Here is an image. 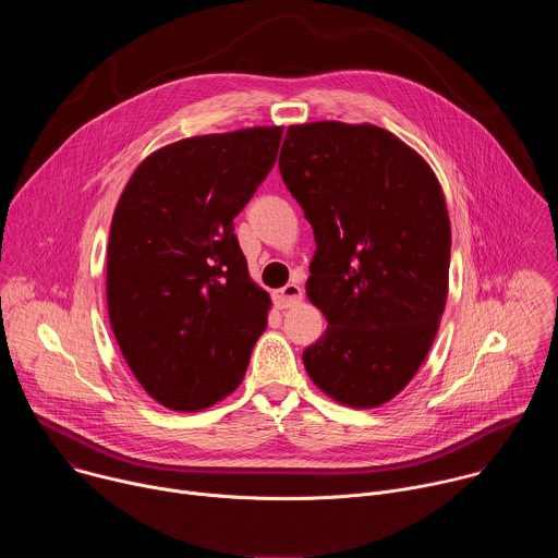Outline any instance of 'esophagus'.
<instances>
[{
  "instance_id": "esophagus-1",
  "label": "esophagus",
  "mask_w": 558,
  "mask_h": 558,
  "mask_svg": "<svg viewBox=\"0 0 558 558\" xmlns=\"http://www.w3.org/2000/svg\"><path fill=\"white\" fill-rule=\"evenodd\" d=\"M300 300H302V289L295 282H289L287 287H282L274 293V302L278 308H291Z\"/></svg>"
}]
</instances>
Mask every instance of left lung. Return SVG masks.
<instances>
[{
    "label": "left lung",
    "mask_w": 558,
    "mask_h": 558,
    "mask_svg": "<svg viewBox=\"0 0 558 558\" xmlns=\"http://www.w3.org/2000/svg\"><path fill=\"white\" fill-rule=\"evenodd\" d=\"M280 174L313 227L306 298L329 323L304 368L338 404L377 409L409 386L439 331L444 190L422 154L373 123L289 125Z\"/></svg>",
    "instance_id": "8db88e82"
}]
</instances>
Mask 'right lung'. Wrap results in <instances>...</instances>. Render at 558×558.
<instances>
[{"label": "right lung", "instance_id": "obj_1", "mask_svg": "<svg viewBox=\"0 0 558 558\" xmlns=\"http://www.w3.org/2000/svg\"><path fill=\"white\" fill-rule=\"evenodd\" d=\"M280 125L203 134L145 156L114 207L106 295L119 349L170 411L196 413L241 386L267 329L233 218L271 172Z\"/></svg>", "mask_w": 558, "mask_h": 558}]
</instances>
